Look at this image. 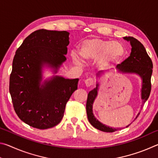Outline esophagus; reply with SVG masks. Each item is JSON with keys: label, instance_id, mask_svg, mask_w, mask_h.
<instances>
[{"label": "esophagus", "instance_id": "1", "mask_svg": "<svg viewBox=\"0 0 158 158\" xmlns=\"http://www.w3.org/2000/svg\"><path fill=\"white\" fill-rule=\"evenodd\" d=\"M94 82H95V79L93 78H89L85 80V84L87 87L91 86L92 85L94 84Z\"/></svg>", "mask_w": 158, "mask_h": 158}]
</instances>
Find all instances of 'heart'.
Returning a JSON list of instances; mask_svg holds the SVG:
<instances>
[{"label": "heart", "mask_w": 158, "mask_h": 158, "mask_svg": "<svg viewBox=\"0 0 158 158\" xmlns=\"http://www.w3.org/2000/svg\"><path fill=\"white\" fill-rule=\"evenodd\" d=\"M79 53L86 60L98 58V66L106 68L120 62L125 56V49L119 42L93 37L85 40L79 44ZM74 59L77 60L75 56Z\"/></svg>", "instance_id": "heart-1"}]
</instances>
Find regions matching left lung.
<instances>
[{"label":"left lung","instance_id":"left-lung-1","mask_svg":"<svg viewBox=\"0 0 158 158\" xmlns=\"http://www.w3.org/2000/svg\"><path fill=\"white\" fill-rule=\"evenodd\" d=\"M124 39L130 42L132 52L130 56L121 64H118L116 68L120 72L125 73H135L142 79V89H141V99L143 105L149 98L151 90V75L153 73V63L147 53L145 47L141 42L133 37H124ZM100 73H98V75ZM97 84L95 89L89 93L86 102V113L90 123L96 129L105 132H113L118 129L106 126L101 123L95 118L93 114V104L98 94ZM139 114H138V116ZM136 117V118L138 117ZM135 118V119H136ZM129 125H127V127Z\"/></svg>","mask_w":158,"mask_h":158}]
</instances>
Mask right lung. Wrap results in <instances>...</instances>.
Masks as SVG:
<instances>
[{"label": "right lung", "instance_id": "add662e5", "mask_svg": "<svg viewBox=\"0 0 158 158\" xmlns=\"http://www.w3.org/2000/svg\"><path fill=\"white\" fill-rule=\"evenodd\" d=\"M69 43L68 32L40 29L29 35L16 51L9 90L16 114L31 127L44 130L59 123L67 102L77 89L78 79L61 77L40 86L42 66L59 68L66 60Z\"/></svg>", "mask_w": 158, "mask_h": 158}]
</instances>
